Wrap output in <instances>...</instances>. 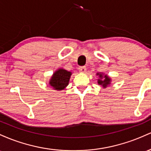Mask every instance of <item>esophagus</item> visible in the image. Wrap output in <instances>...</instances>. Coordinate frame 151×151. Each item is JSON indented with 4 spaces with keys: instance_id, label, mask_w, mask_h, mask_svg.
<instances>
[{
    "instance_id": "34e87169",
    "label": "esophagus",
    "mask_w": 151,
    "mask_h": 151,
    "mask_svg": "<svg viewBox=\"0 0 151 151\" xmlns=\"http://www.w3.org/2000/svg\"><path fill=\"white\" fill-rule=\"evenodd\" d=\"M78 70H79V71H80L81 73H86V68L85 67V66L79 67Z\"/></svg>"
}]
</instances>
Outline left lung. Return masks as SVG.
<instances>
[{
  "label": "left lung",
  "instance_id": "left-lung-1",
  "mask_svg": "<svg viewBox=\"0 0 151 151\" xmlns=\"http://www.w3.org/2000/svg\"><path fill=\"white\" fill-rule=\"evenodd\" d=\"M97 75H99V77L101 78V79H98V84L102 85L103 87L106 88V86H107L108 85L110 84V82H111V78H109L107 76H105L104 77H103L102 74L98 73ZM102 78H104V79H102Z\"/></svg>",
  "mask_w": 151,
  "mask_h": 151
}]
</instances>
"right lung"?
I'll return each instance as SVG.
<instances>
[{
	"instance_id": "1",
	"label": "right lung",
	"mask_w": 151,
	"mask_h": 151,
	"mask_svg": "<svg viewBox=\"0 0 151 151\" xmlns=\"http://www.w3.org/2000/svg\"><path fill=\"white\" fill-rule=\"evenodd\" d=\"M71 73L64 69H59L53 73L49 84L55 90H63L68 85Z\"/></svg>"
}]
</instances>
